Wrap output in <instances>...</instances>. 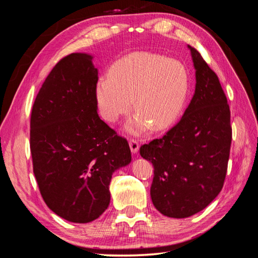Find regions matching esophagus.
I'll return each instance as SVG.
<instances>
[{"instance_id":"34e87169","label":"esophagus","mask_w":258,"mask_h":258,"mask_svg":"<svg viewBox=\"0 0 258 258\" xmlns=\"http://www.w3.org/2000/svg\"><path fill=\"white\" fill-rule=\"evenodd\" d=\"M129 145H130V150H131V152L132 153H138V151H139V147H140V145H139V141L137 139H130L129 140Z\"/></svg>"}]
</instances>
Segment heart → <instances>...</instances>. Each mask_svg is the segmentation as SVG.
I'll return each instance as SVG.
<instances>
[{"label": "heart", "mask_w": 258, "mask_h": 258, "mask_svg": "<svg viewBox=\"0 0 258 258\" xmlns=\"http://www.w3.org/2000/svg\"><path fill=\"white\" fill-rule=\"evenodd\" d=\"M189 92V74L176 60L152 52L129 54L98 81L96 96L103 118L114 122L131 107L132 132L167 129L181 117Z\"/></svg>", "instance_id": "1"}]
</instances>
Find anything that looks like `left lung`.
Returning <instances> with one entry per match:
<instances>
[{"mask_svg": "<svg viewBox=\"0 0 258 258\" xmlns=\"http://www.w3.org/2000/svg\"><path fill=\"white\" fill-rule=\"evenodd\" d=\"M188 47L196 69L190 103L165 136L140 147L154 166L153 205L174 218L200 212L220 194L232 138L229 104L218 77L200 52Z\"/></svg>", "mask_w": 258, "mask_h": 258, "instance_id": "obj_1", "label": "left lung"}]
</instances>
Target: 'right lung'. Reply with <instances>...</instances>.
<instances>
[{
    "label": "right lung",
    "mask_w": 258,
    "mask_h": 258,
    "mask_svg": "<svg viewBox=\"0 0 258 258\" xmlns=\"http://www.w3.org/2000/svg\"><path fill=\"white\" fill-rule=\"evenodd\" d=\"M91 60L86 53L62 58L38 91L30 120L33 172L45 204L82 224L107 209L112 174L131 161L127 140L98 115Z\"/></svg>",
    "instance_id": "add662e5"
}]
</instances>
